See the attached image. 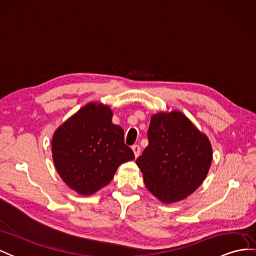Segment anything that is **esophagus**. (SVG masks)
Here are the masks:
<instances>
[{"instance_id": "34e87169", "label": "esophagus", "mask_w": 256, "mask_h": 256, "mask_svg": "<svg viewBox=\"0 0 256 256\" xmlns=\"http://www.w3.org/2000/svg\"><path fill=\"white\" fill-rule=\"evenodd\" d=\"M132 151H134V156H136V158H138L139 155H140V152H141V148H140V146H138V144H134V146H132Z\"/></svg>"}]
</instances>
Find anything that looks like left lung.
I'll return each instance as SVG.
<instances>
[{"mask_svg":"<svg viewBox=\"0 0 256 256\" xmlns=\"http://www.w3.org/2000/svg\"><path fill=\"white\" fill-rule=\"evenodd\" d=\"M148 146L136 163L146 189L164 203L182 200L206 177L212 146L180 112L153 115L148 130Z\"/></svg>","mask_w":256,"mask_h":256,"instance_id":"left-lung-1","label":"left lung"}]
</instances>
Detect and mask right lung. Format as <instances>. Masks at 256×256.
<instances>
[{
    "mask_svg": "<svg viewBox=\"0 0 256 256\" xmlns=\"http://www.w3.org/2000/svg\"><path fill=\"white\" fill-rule=\"evenodd\" d=\"M108 106L90 103L56 130L52 153L60 178L79 194L90 196L108 184L118 166L134 158L124 130L112 122Z\"/></svg>",
    "mask_w": 256,
    "mask_h": 256,
    "instance_id": "right-lung-1",
    "label": "right lung"
}]
</instances>
